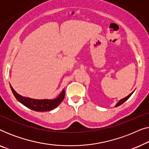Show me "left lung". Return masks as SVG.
Returning <instances> with one entry per match:
<instances>
[{
	"label": "left lung",
	"mask_w": 149,
	"mask_h": 149,
	"mask_svg": "<svg viewBox=\"0 0 149 149\" xmlns=\"http://www.w3.org/2000/svg\"><path fill=\"white\" fill-rule=\"evenodd\" d=\"M134 91H132V92L131 93H130V95H127V96H126L125 97H124V98H123V99L120 100H119V102H117V104H116V105H115V107H119V106H120V105H121V104H123V103H124V102H125L126 100H128V99H129V98H130V96H131V95H132V93H134Z\"/></svg>",
	"instance_id": "left-lung-1"
}]
</instances>
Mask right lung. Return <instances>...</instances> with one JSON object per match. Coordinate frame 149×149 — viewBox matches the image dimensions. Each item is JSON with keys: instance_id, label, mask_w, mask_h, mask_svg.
Returning <instances> with one entry per match:
<instances>
[{"instance_id": "obj_1", "label": "right lung", "mask_w": 149, "mask_h": 149, "mask_svg": "<svg viewBox=\"0 0 149 149\" xmlns=\"http://www.w3.org/2000/svg\"><path fill=\"white\" fill-rule=\"evenodd\" d=\"M11 91L13 92L14 96L17 100L18 102L22 103V104L25 106L28 109L33 110V111L38 112H44L54 110L58 107L60 104L62 102L65 96V90L63 89L62 92L58 95L56 98L50 100V99H43V100H37L30 98L28 97H24L19 95L10 85Z\"/></svg>"}]
</instances>
